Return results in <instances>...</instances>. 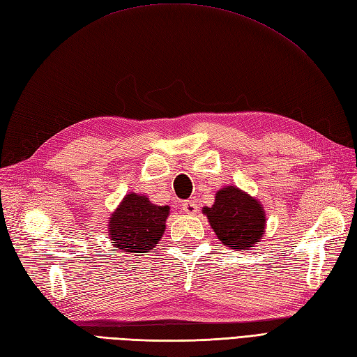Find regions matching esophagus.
I'll list each match as a JSON object with an SVG mask.
<instances>
[{
    "instance_id": "esophagus-1",
    "label": "esophagus",
    "mask_w": 357,
    "mask_h": 357,
    "mask_svg": "<svg viewBox=\"0 0 357 357\" xmlns=\"http://www.w3.org/2000/svg\"><path fill=\"white\" fill-rule=\"evenodd\" d=\"M182 208L187 214H196L197 213V204L195 201H187L182 204Z\"/></svg>"
}]
</instances>
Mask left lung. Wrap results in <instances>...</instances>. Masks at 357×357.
Returning <instances> with one entry per match:
<instances>
[{
  "instance_id": "8db88e82",
  "label": "left lung",
  "mask_w": 357,
  "mask_h": 357,
  "mask_svg": "<svg viewBox=\"0 0 357 357\" xmlns=\"http://www.w3.org/2000/svg\"><path fill=\"white\" fill-rule=\"evenodd\" d=\"M202 213L220 242L234 251L252 250L266 229L263 205L236 185L220 188L214 204L204 206Z\"/></svg>"
}]
</instances>
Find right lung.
<instances>
[{
    "label": "right lung",
    "mask_w": 357,
    "mask_h": 357,
    "mask_svg": "<svg viewBox=\"0 0 357 357\" xmlns=\"http://www.w3.org/2000/svg\"><path fill=\"white\" fill-rule=\"evenodd\" d=\"M169 214V205H155L146 195L130 192L107 222V236L121 252H151L162 238Z\"/></svg>",
    "instance_id": "1"
}]
</instances>
